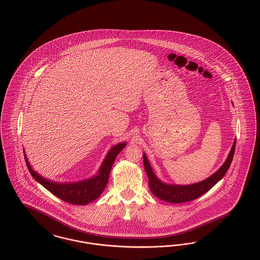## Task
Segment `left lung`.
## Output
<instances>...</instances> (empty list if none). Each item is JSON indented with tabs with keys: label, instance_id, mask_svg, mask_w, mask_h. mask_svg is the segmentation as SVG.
Segmentation results:
<instances>
[{
	"label": "left lung",
	"instance_id": "1",
	"mask_svg": "<svg viewBox=\"0 0 260 260\" xmlns=\"http://www.w3.org/2000/svg\"><path fill=\"white\" fill-rule=\"evenodd\" d=\"M235 144L236 138L233 141V147L230 151V153L223 163V165L213 173L211 176H209L206 179L195 182L192 184H173V183H166L162 181L152 170V166L149 162V159L143 153V162L145 171L147 173L148 179H149V185L152 191V194L155 197L160 199L164 202L172 203V204H181L186 203L189 201L196 200L202 195L206 193L209 189L212 188L215 184L224 178L225 173L229 170L231 163L233 161L234 151H235Z\"/></svg>",
	"mask_w": 260,
	"mask_h": 260
}]
</instances>
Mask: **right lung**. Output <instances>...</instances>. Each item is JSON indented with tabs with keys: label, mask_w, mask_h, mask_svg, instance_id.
Here are the masks:
<instances>
[{
	"label": "right lung",
	"mask_w": 260,
	"mask_h": 260,
	"mask_svg": "<svg viewBox=\"0 0 260 260\" xmlns=\"http://www.w3.org/2000/svg\"><path fill=\"white\" fill-rule=\"evenodd\" d=\"M126 146V142L116 144L109 149L105 159L102 162L96 175L89 179H81L78 181H54L46 179L43 176L39 175L36 171L32 169L30 163L28 162L25 149L23 148L25 160L27 169L29 171L32 178L39 182L48 191L53 193L54 196L61 199L64 202L72 205L83 206L91 203L101 196L103 191L108 184V178L112 165L116 159L117 155Z\"/></svg>",
	"instance_id": "right-lung-1"
}]
</instances>
